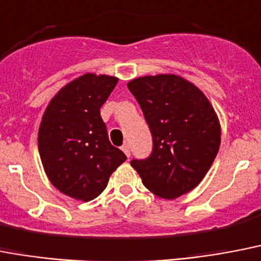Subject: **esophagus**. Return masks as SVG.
Here are the masks:
<instances>
[{
  "instance_id": "1",
  "label": "esophagus",
  "mask_w": 261,
  "mask_h": 261,
  "mask_svg": "<svg viewBox=\"0 0 261 261\" xmlns=\"http://www.w3.org/2000/svg\"><path fill=\"white\" fill-rule=\"evenodd\" d=\"M121 149H122V151H124V153L126 156H130V147H129V144H124V145H122V147H121Z\"/></svg>"
}]
</instances>
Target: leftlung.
<instances>
[{"label": "left lung", "mask_w": 261, "mask_h": 261, "mask_svg": "<svg viewBox=\"0 0 261 261\" xmlns=\"http://www.w3.org/2000/svg\"><path fill=\"white\" fill-rule=\"evenodd\" d=\"M128 89L143 110L153 144L147 159H133L130 166L159 197L174 199L189 193L203 179L220 148L213 106L178 75L133 79Z\"/></svg>", "instance_id": "left-lung-1"}]
</instances>
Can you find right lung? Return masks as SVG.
Here are the masks:
<instances>
[{"mask_svg": "<svg viewBox=\"0 0 261 261\" xmlns=\"http://www.w3.org/2000/svg\"><path fill=\"white\" fill-rule=\"evenodd\" d=\"M117 78L85 74L52 98L39 129V152L48 179L60 193L89 202L106 189L126 156L109 141L99 109Z\"/></svg>", "mask_w": 261, "mask_h": 261, "instance_id": "right-lung-1", "label": "right lung"}]
</instances>
